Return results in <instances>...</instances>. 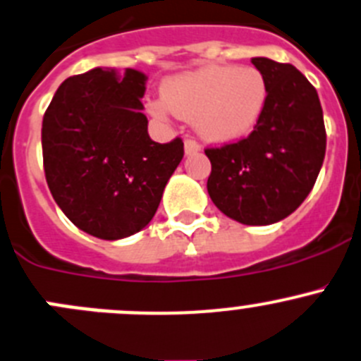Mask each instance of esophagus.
<instances>
[{
  "label": "esophagus",
  "mask_w": 361,
  "mask_h": 361,
  "mask_svg": "<svg viewBox=\"0 0 361 361\" xmlns=\"http://www.w3.org/2000/svg\"><path fill=\"white\" fill-rule=\"evenodd\" d=\"M199 149H201V145L195 139H185V153L187 155H194Z\"/></svg>",
  "instance_id": "1"
}]
</instances>
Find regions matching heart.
I'll return each mask as SVG.
<instances>
[{
	"label": "heart",
	"instance_id": "obj_1",
	"mask_svg": "<svg viewBox=\"0 0 361 361\" xmlns=\"http://www.w3.org/2000/svg\"><path fill=\"white\" fill-rule=\"evenodd\" d=\"M164 99L149 104L155 118L167 120L174 113L195 120L208 141H234L250 134L261 120L268 84L257 68L212 65L167 80Z\"/></svg>",
	"mask_w": 361,
	"mask_h": 361
}]
</instances>
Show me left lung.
Instances as JSON below:
<instances>
[{
    "instance_id": "8db88e82",
    "label": "left lung",
    "mask_w": 361,
    "mask_h": 361,
    "mask_svg": "<svg viewBox=\"0 0 361 361\" xmlns=\"http://www.w3.org/2000/svg\"><path fill=\"white\" fill-rule=\"evenodd\" d=\"M268 84L261 120L247 137L206 148L208 194L236 222L268 226L291 215L312 190L326 152L316 87L289 63L252 58Z\"/></svg>"
}]
</instances>
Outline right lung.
<instances>
[{
	"label": "right lung",
	"mask_w": 361,
	"mask_h": 361,
	"mask_svg": "<svg viewBox=\"0 0 361 361\" xmlns=\"http://www.w3.org/2000/svg\"><path fill=\"white\" fill-rule=\"evenodd\" d=\"M146 75L93 68L68 77L42 121L49 190L80 231L121 240L149 224L183 159L180 137L149 139L142 111Z\"/></svg>",
	"instance_id": "add662e5"
}]
</instances>
